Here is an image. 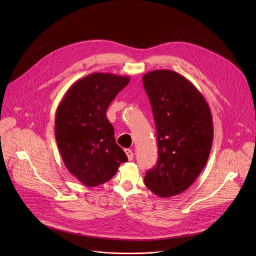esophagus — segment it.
Returning a JSON list of instances; mask_svg holds the SVG:
<instances>
[{
	"mask_svg": "<svg viewBox=\"0 0 256 256\" xmlns=\"http://www.w3.org/2000/svg\"><path fill=\"white\" fill-rule=\"evenodd\" d=\"M124 152H126V156H128V159L130 161H132V160L134 159V153H132V151L130 150V149H126Z\"/></svg>",
	"mask_w": 256,
	"mask_h": 256,
	"instance_id": "obj_1",
	"label": "esophagus"
}]
</instances>
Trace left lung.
<instances>
[{
    "instance_id": "8db88e82",
    "label": "left lung",
    "mask_w": 256,
    "mask_h": 256,
    "mask_svg": "<svg viewBox=\"0 0 256 256\" xmlns=\"http://www.w3.org/2000/svg\"><path fill=\"white\" fill-rule=\"evenodd\" d=\"M156 124L158 162L144 181L160 198L186 190L202 171L212 144L210 109L196 86L171 70L142 77Z\"/></svg>"
}]
</instances>
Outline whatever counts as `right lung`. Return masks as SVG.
<instances>
[{
	"label": "right lung",
	"instance_id": "right-lung-1",
	"mask_svg": "<svg viewBox=\"0 0 256 256\" xmlns=\"http://www.w3.org/2000/svg\"><path fill=\"white\" fill-rule=\"evenodd\" d=\"M130 80L128 76L93 72L72 84L56 109L54 130L62 161L86 186L105 184L128 161L106 110Z\"/></svg>",
	"mask_w": 256,
	"mask_h": 256
}]
</instances>
